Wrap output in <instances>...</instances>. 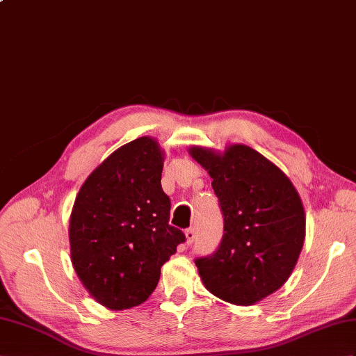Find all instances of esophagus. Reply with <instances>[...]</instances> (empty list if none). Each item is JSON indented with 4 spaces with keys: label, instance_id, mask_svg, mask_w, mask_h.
Listing matches in <instances>:
<instances>
[{
    "label": "esophagus",
    "instance_id": "esophagus-1",
    "mask_svg": "<svg viewBox=\"0 0 356 356\" xmlns=\"http://www.w3.org/2000/svg\"><path fill=\"white\" fill-rule=\"evenodd\" d=\"M186 238H187V245H192L196 238V229L195 228L186 229Z\"/></svg>",
    "mask_w": 356,
    "mask_h": 356
}]
</instances>
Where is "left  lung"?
<instances>
[{"instance_id":"1","label":"left lung","mask_w":356,"mask_h":356,"mask_svg":"<svg viewBox=\"0 0 356 356\" xmlns=\"http://www.w3.org/2000/svg\"><path fill=\"white\" fill-rule=\"evenodd\" d=\"M208 170L223 214L214 254L195 259L208 291L234 305H254L281 289L305 240V211L289 177L245 145L223 154L190 148Z\"/></svg>"}]
</instances>
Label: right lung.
Here are the masks:
<instances>
[{"instance_id":"obj_1","label":"right lung","mask_w":356,"mask_h":356,"mask_svg":"<svg viewBox=\"0 0 356 356\" xmlns=\"http://www.w3.org/2000/svg\"><path fill=\"white\" fill-rule=\"evenodd\" d=\"M163 161L160 145L138 137L108 155L76 195L69 222L72 266L90 296L108 309L148 299L161 266L186 241L169 225Z\"/></svg>"}]
</instances>
